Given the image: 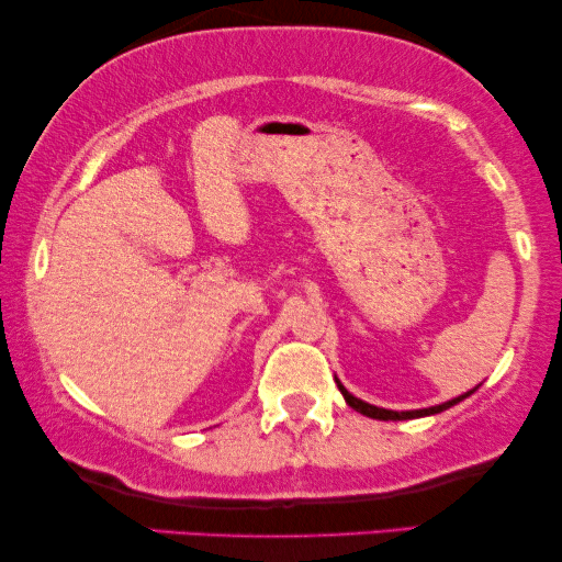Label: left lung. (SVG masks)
Here are the masks:
<instances>
[{"label": "left lung", "mask_w": 562, "mask_h": 562, "mask_svg": "<svg viewBox=\"0 0 562 562\" xmlns=\"http://www.w3.org/2000/svg\"><path fill=\"white\" fill-rule=\"evenodd\" d=\"M337 389L342 391V396H345V402H348L352 409L356 412H360V414H366V417H371V419H383V422H396V419H414V417H427V414H440V412H445V409H450V406H456L458 402H463V398L468 396V394H473V391H468V394H463V396H458V398H452V402H445V404H440V406H429V409H417V412H391V409H379V406H373V404H366V402H360V398H356L350 394L348 389L342 386L340 381H337Z\"/></svg>", "instance_id": "1"}]
</instances>
